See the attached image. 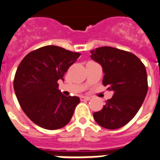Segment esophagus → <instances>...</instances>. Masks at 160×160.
Segmentation results:
<instances>
[{"label":"esophagus","instance_id":"1","mask_svg":"<svg viewBox=\"0 0 160 160\" xmlns=\"http://www.w3.org/2000/svg\"><path fill=\"white\" fill-rule=\"evenodd\" d=\"M80 100H81L82 101H89L90 97H89V96H80Z\"/></svg>","mask_w":160,"mask_h":160}]
</instances>
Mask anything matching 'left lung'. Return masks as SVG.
Masks as SVG:
<instances>
[{
    "label": "left lung",
    "mask_w": 160,
    "mask_h": 160,
    "mask_svg": "<svg viewBox=\"0 0 160 160\" xmlns=\"http://www.w3.org/2000/svg\"><path fill=\"white\" fill-rule=\"evenodd\" d=\"M91 58L102 67L103 85L113 91V96L102 109L93 113L100 126L118 129L134 118L148 91L145 65L132 53L111 47L91 51Z\"/></svg>",
    "instance_id": "1"
}]
</instances>
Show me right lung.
<instances>
[{"label": "right lung", "instance_id": "right-lung-1", "mask_svg": "<svg viewBox=\"0 0 160 160\" xmlns=\"http://www.w3.org/2000/svg\"><path fill=\"white\" fill-rule=\"evenodd\" d=\"M81 54L46 46L28 54L17 68L14 89L26 115L42 128L56 130L67 125L80 102L58 89L59 80Z\"/></svg>", "mask_w": 160, "mask_h": 160}]
</instances>
